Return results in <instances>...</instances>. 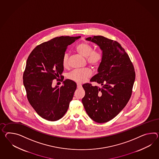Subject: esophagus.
<instances>
[{
    "mask_svg": "<svg viewBox=\"0 0 159 159\" xmlns=\"http://www.w3.org/2000/svg\"><path fill=\"white\" fill-rule=\"evenodd\" d=\"M81 87H82V86H81V85H80V84H77V88H78V89H80Z\"/></svg>",
    "mask_w": 159,
    "mask_h": 159,
    "instance_id": "esophagus-1",
    "label": "esophagus"
}]
</instances>
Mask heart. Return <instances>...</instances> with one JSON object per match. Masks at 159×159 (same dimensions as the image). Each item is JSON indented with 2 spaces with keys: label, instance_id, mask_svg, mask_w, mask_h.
Masks as SVG:
<instances>
[{
  "label": "heart",
  "instance_id": "1",
  "mask_svg": "<svg viewBox=\"0 0 159 159\" xmlns=\"http://www.w3.org/2000/svg\"><path fill=\"white\" fill-rule=\"evenodd\" d=\"M76 49L79 54L86 58L87 62L89 66L93 68L98 67L101 64L102 60V54L99 51H93L91 45L86 42H82L78 44ZM69 54L66 53L64 54L62 60V64L64 67L68 66ZM92 75V71L89 68L84 70H75L68 75V78L78 84L85 82Z\"/></svg>",
  "mask_w": 159,
  "mask_h": 159
}]
</instances>
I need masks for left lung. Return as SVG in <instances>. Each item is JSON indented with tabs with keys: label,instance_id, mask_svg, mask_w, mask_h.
Masks as SVG:
<instances>
[{
	"label": "left lung",
	"instance_id": "1",
	"mask_svg": "<svg viewBox=\"0 0 159 159\" xmlns=\"http://www.w3.org/2000/svg\"><path fill=\"white\" fill-rule=\"evenodd\" d=\"M100 47L102 60L98 74L83 85L85 96L82 103L89 116L98 123H105L116 116L132 95L136 74L127 53L116 41L97 35L86 39Z\"/></svg>",
	"mask_w": 159,
	"mask_h": 159
}]
</instances>
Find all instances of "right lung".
I'll return each instance as SVG.
<instances>
[{
	"label": "right lung",
	"mask_w": 159,
	"mask_h": 159,
	"mask_svg": "<svg viewBox=\"0 0 159 159\" xmlns=\"http://www.w3.org/2000/svg\"><path fill=\"white\" fill-rule=\"evenodd\" d=\"M80 37L61 36L52 39L35 47L27 58L23 75L27 99L45 120L56 121L61 118L72 100L77 86L75 82L66 79L62 86L54 88L52 83L54 79L63 81V56L67 47Z\"/></svg>",
	"instance_id": "obj_1"
}]
</instances>
